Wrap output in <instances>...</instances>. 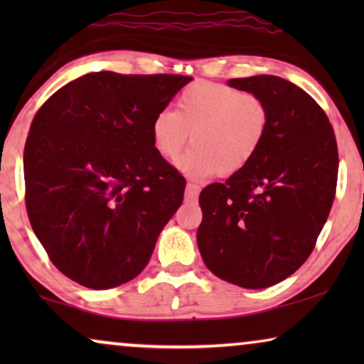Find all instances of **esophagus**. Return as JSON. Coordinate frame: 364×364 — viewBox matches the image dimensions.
Here are the masks:
<instances>
[{"label": "esophagus", "instance_id": "1", "mask_svg": "<svg viewBox=\"0 0 364 364\" xmlns=\"http://www.w3.org/2000/svg\"><path fill=\"white\" fill-rule=\"evenodd\" d=\"M198 192H200V187H198L197 183L187 182V187H186V200L193 202V200H196V198L198 197Z\"/></svg>", "mask_w": 364, "mask_h": 364}]
</instances>
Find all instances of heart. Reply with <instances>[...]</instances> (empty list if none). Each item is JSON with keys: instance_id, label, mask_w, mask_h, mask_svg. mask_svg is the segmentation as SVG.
<instances>
[{"instance_id": "heart-1", "label": "heart", "mask_w": 364, "mask_h": 364, "mask_svg": "<svg viewBox=\"0 0 364 364\" xmlns=\"http://www.w3.org/2000/svg\"><path fill=\"white\" fill-rule=\"evenodd\" d=\"M270 112L257 94L225 82L196 81L177 97L176 111H161L152 121V146L166 161L193 147L178 166L192 177H227L253 161L265 141Z\"/></svg>"}]
</instances>
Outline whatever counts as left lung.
Masks as SVG:
<instances>
[{
    "mask_svg": "<svg viewBox=\"0 0 364 364\" xmlns=\"http://www.w3.org/2000/svg\"><path fill=\"white\" fill-rule=\"evenodd\" d=\"M228 84L260 96L270 124L245 168L200 192L197 243L215 277L267 288L293 275L316 245L336 193V137L315 99L287 79Z\"/></svg>",
    "mask_w": 364,
    "mask_h": 364,
    "instance_id": "8db88e82",
    "label": "left lung"
}]
</instances>
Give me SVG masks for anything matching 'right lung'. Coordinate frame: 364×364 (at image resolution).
Segmentation results:
<instances>
[{
    "label": "right lung",
    "mask_w": 364,
    "mask_h": 364,
    "mask_svg": "<svg viewBox=\"0 0 364 364\" xmlns=\"http://www.w3.org/2000/svg\"><path fill=\"white\" fill-rule=\"evenodd\" d=\"M188 81L91 73L38 109L24 146V200L49 260L73 282L106 290L151 260L186 191L151 127Z\"/></svg>",
    "instance_id": "add662e5"
}]
</instances>
